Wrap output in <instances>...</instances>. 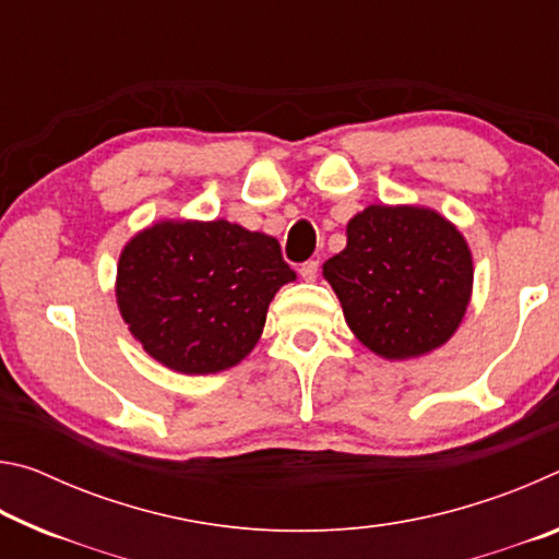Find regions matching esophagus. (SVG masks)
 I'll use <instances>...</instances> for the list:
<instances>
[{
	"label": "esophagus",
	"instance_id": "obj_1",
	"mask_svg": "<svg viewBox=\"0 0 559 559\" xmlns=\"http://www.w3.org/2000/svg\"><path fill=\"white\" fill-rule=\"evenodd\" d=\"M318 269H320V263L318 261H313V259H310V261H306V263H300V278L302 281H316L318 278Z\"/></svg>",
	"mask_w": 559,
	"mask_h": 559
}]
</instances>
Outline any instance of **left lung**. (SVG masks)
<instances>
[{"label":"left lung","mask_w":559,"mask_h":559,"mask_svg":"<svg viewBox=\"0 0 559 559\" xmlns=\"http://www.w3.org/2000/svg\"><path fill=\"white\" fill-rule=\"evenodd\" d=\"M349 330L386 359L441 347L466 316L471 249L461 231L424 206L370 204L347 224V246L323 263Z\"/></svg>","instance_id":"left-lung-1"}]
</instances>
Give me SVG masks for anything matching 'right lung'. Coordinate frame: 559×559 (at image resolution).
Here are the masks:
<instances>
[{
    "label": "right lung",
    "mask_w": 559,
    "mask_h": 559,
    "mask_svg": "<svg viewBox=\"0 0 559 559\" xmlns=\"http://www.w3.org/2000/svg\"><path fill=\"white\" fill-rule=\"evenodd\" d=\"M290 281L273 236L226 219L157 222L122 249L116 298L150 357L182 374H214L251 353L269 302Z\"/></svg>",
    "instance_id": "right-lung-1"
}]
</instances>
